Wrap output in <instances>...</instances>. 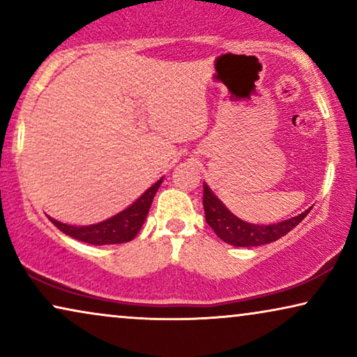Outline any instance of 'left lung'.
Wrapping results in <instances>:
<instances>
[{
  "instance_id": "1",
  "label": "left lung",
  "mask_w": 357,
  "mask_h": 357,
  "mask_svg": "<svg viewBox=\"0 0 357 357\" xmlns=\"http://www.w3.org/2000/svg\"><path fill=\"white\" fill-rule=\"evenodd\" d=\"M203 206L206 222L213 227L216 236L234 247H258L275 242L292 231L312 209L310 206L294 218L268 224V226L266 224H250L229 211L226 204L213 193L206 182H203Z\"/></svg>"
}]
</instances>
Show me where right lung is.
<instances>
[{"mask_svg": "<svg viewBox=\"0 0 357 357\" xmlns=\"http://www.w3.org/2000/svg\"><path fill=\"white\" fill-rule=\"evenodd\" d=\"M162 180L164 177H160L135 203H131L123 211L116 213L115 216L105 219V221L91 224V226H71V224L60 222L50 216H48V219L66 236L76 238V241L92 243V245H110V243L130 242L143 227L151 204H153L154 195L159 190Z\"/></svg>", "mask_w": 357, "mask_h": 357, "instance_id": "obj_1", "label": "right lung"}]
</instances>
